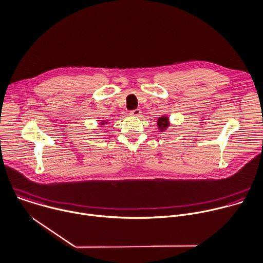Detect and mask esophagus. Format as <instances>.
Instances as JSON below:
<instances>
[{
    "mask_svg": "<svg viewBox=\"0 0 263 263\" xmlns=\"http://www.w3.org/2000/svg\"><path fill=\"white\" fill-rule=\"evenodd\" d=\"M141 113H142V112H141L140 109H136V110H134V111H130L129 115H130V116H134V117H140Z\"/></svg>",
    "mask_w": 263,
    "mask_h": 263,
    "instance_id": "34e87169",
    "label": "esophagus"
}]
</instances>
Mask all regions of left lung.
Listing matches in <instances>:
<instances>
[{
	"label": "left lung",
	"instance_id": "8db88e82",
	"mask_svg": "<svg viewBox=\"0 0 263 263\" xmlns=\"http://www.w3.org/2000/svg\"><path fill=\"white\" fill-rule=\"evenodd\" d=\"M156 124H157V128H159V130L163 133V132L167 130L168 127L170 126V119L167 115L161 116V117L157 118Z\"/></svg>",
	"mask_w": 263,
	"mask_h": 263
}]
</instances>
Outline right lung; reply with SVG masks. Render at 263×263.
<instances>
[{"mask_svg": "<svg viewBox=\"0 0 263 263\" xmlns=\"http://www.w3.org/2000/svg\"><path fill=\"white\" fill-rule=\"evenodd\" d=\"M109 124V121L108 120H101L100 122H99V125L100 126H104V125H108Z\"/></svg>", "mask_w": 263, "mask_h": 263, "instance_id": "add662e5", "label": "right lung"}]
</instances>
